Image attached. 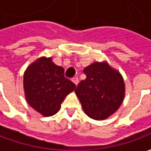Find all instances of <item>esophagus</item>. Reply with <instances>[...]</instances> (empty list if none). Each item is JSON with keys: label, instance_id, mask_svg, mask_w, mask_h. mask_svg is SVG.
Instances as JSON below:
<instances>
[{"label": "esophagus", "instance_id": "esophagus-1", "mask_svg": "<svg viewBox=\"0 0 151 151\" xmlns=\"http://www.w3.org/2000/svg\"><path fill=\"white\" fill-rule=\"evenodd\" d=\"M72 81H73V83H74V84H75L76 86L78 84L79 80H78V78H77V77H75V78H73L72 79Z\"/></svg>", "mask_w": 151, "mask_h": 151}]
</instances>
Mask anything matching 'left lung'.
<instances>
[{
    "label": "left lung",
    "instance_id": "left-lung-1",
    "mask_svg": "<svg viewBox=\"0 0 151 151\" xmlns=\"http://www.w3.org/2000/svg\"><path fill=\"white\" fill-rule=\"evenodd\" d=\"M86 78L75 93L85 113L94 120H105L118 110L125 93L124 82L117 70L107 62H95L86 67Z\"/></svg>",
    "mask_w": 151,
    "mask_h": 151
}]
</instances>
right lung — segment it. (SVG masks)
<instances>
[{"mask_svg": "<svg viewBox=\"0 0 151 151\" xmlns=\"http://www.w3.org/2000/svg\"><path fill=\"white\" fill-rule=\"evenodd\" d=\"M75 87V84L65 77L64 69L55 65L51 57L36 60L28 66L23 76L26 100L43 116L55 115L66 95Z\"/></svg>", "mask_w": 151, "mask_h": 151, "instance_id": "1", "label": "right lung"}]
</instances>
